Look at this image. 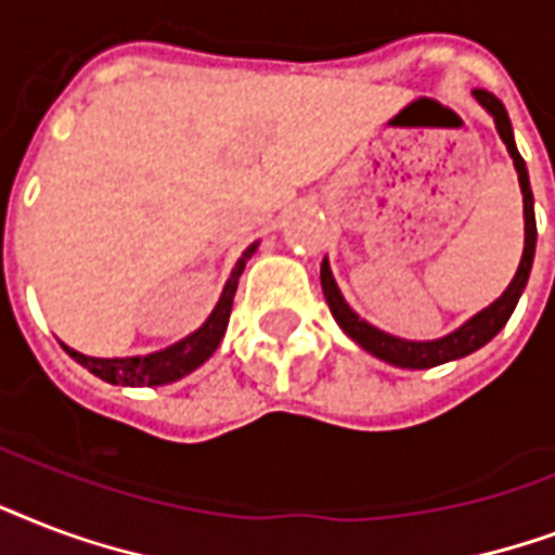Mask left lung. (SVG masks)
<instances>
[{
  "mask_svg": "<svg viewBox=\"0 0 555 555\" xmlns=\"http://www.w3.org/2000/svg\"><path fill=\"white\" fill-rule=\"evenodd\" d=\"M472 94H475V101L492 115L498 135H501V141L506 144V153L513 158L524 196V255L521 263H518V272H515V278L509 281V286L501 292V298L492 300L487 309L475 312L469 321H463V324L457 326V330H452L449 336L431 338V341H408V338L390 336V333H385L379 326L367 324V321L347 304L341 289H338L336 278H333V269H330V260L324 257V263H321V289H324V298L326 304H330L333 318H336V324L341 326L347 336L353 338L362 350H367V353L382 359V362L393 364V367L425 371V367H437V364L463 359V356L475 353V350H480L483 345H489V341L504 330V324L509 321V315H513L515 304L521 298L524 286L530 281L532 257H535V210H532V191L530 176H527V165H524L521 153L515 147L513 124H509V115H506L504 103L498 101L495 94H489L487 89H475Z\"/></svg>",
  "mask_w": 555,
  "mask_h": 555,
  "instance_id": "1",
  "label": "left lung"
}]
</instances>
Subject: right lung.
I'll use <instances>...</instances> for the list:
<instances>
[{
    "instance_id": "add662e5",
    "label": "right lung",
    "mask_w": 555,
    "mask_h": 555,
    "mask_svg": "<svg viewBox=\"0 0 555 555\" xmlns=\"http://www.w3.org/2000/svg\"><path fill=\"white\" fill-rule=\"evenodd\" d=\"M260 246V240L251 243V246L240 255V260L231 269L229 281L222 286V295H219L217 307L208 315V321L191 333L182 341L165 347V350H156V353L147 356H124V359H98V356L77 353L75 347L63 345L72 359L77 364H83L86 371L94 373L98 379L109 382V385H124V388H156V385H167V382H176L193 373L199 364H205L214 356V350L219 347L222 336H225V326H229L231 304H234V292H237L240 274L246 269V263L251 260V255Z\"/></svg>"
}]
</instances>
